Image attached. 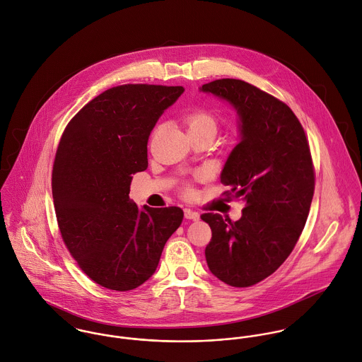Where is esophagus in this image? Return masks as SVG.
<instances>
[{
    "label": "esophagus",
    "mask_w": 362,
    "mask_h": 362,
    "mask_svg": "<svg viewBox=\"0 0 362 362\" xmlns=\"http://www.w3.org/2000/svg\"><path fill=\"white\" fill-rule=\"evenodd\" d=\"M184 214H185V218L188 220H194V221H198L199 220V213L198 211H194L191 209H185L184 210Z\"/></svg>",
    "instance_id": "1"
}]
</instances>
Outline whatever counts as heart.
<instances>
[{
  "label": "heart",
  "mask_w": 362,
  "mask_h": 362,
  "mask_svg": "<svg viewBox=\"0 0 362 362\" xmlns=\"http://www.w3.org/2000/svg\"><path fill=\"white\" fill-rule=\"evenodd\" d=\"M184 121L189 131V135L205 134V132L214 135L216 129H217V122H216L214 115L205 108H195V110L187 112L184 117ZM185 192L191 194L192 189L189 187H185Z\"/></svg>",
  "instance_id": "heart-1"
}]
</instances>
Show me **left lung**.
I'll use <instances>...</instances> for the list:
<instances>
[{
    "instance_id": "1",
    "label": "left lung",
    "mask_w": 362,
    "mask_h": 362,
    "mask_svg": "<svg viewBox=\"0 0 362 362\" xmlns=\"http://www.w3.org/2000/svg\"><path fill=\"white\" fill-rule=\"evenodd\" d=\"M202 90L226 99L240 115L243 138L220 181L228 187L223 195L245 202L238 221L201 216L211 228L207 266L228 286L251 287L284 263L304 230L315 191L310 144L293 110L248 82L217 79Z\"/></svg>"
}]
</instances>
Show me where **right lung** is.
<instances>
[{
    "label": "right lung",
    "mask_w": 362,
    "mask_h": 362,
    "mask_svg": "<svg viewBox=\"0 0 362 362\" xmlns=\"http://www.w3.org/2000/svg\"><path fill=\"white\" fill-rule=\"evenodd\" d=\"M182 86L128 83L107 89L65 127L52 164L54 209L62 241L82 272L102 287L144 284L180 227L181 207L139 209L132 174L148 168V139Z\"/></svg>",
    "instance_id": "1"
}]
</instances>
